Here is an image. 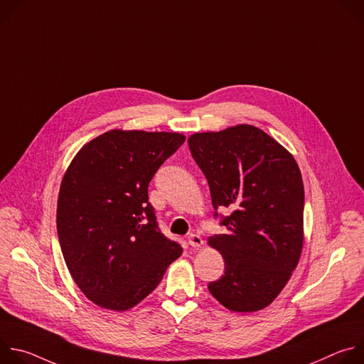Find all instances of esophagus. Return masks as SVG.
Wrapping results in <instances>:
<instances>
[{"label": "esophagus", "mask_w": 364, "mask_h": 364, "mask_svg": "<svg viewBox=\"0 0 364 364\" xmlns=\"http://www.w3.org/2000/svg\"><path fill=\"white\" fill-rule=\"evenodd\" d=\"M188 243H190V246L191 247H194V249H198L201 245H203V239H201V236L200 235H190L188 236Z\"/></svg>", "instance_id": "1"}]
</instances>
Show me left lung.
I'll return each mask as SVG.
<instances>
[{"label": "left lung", "mask_w": 364, "mask_h": 364, "mask_svg": "<svg viewBox=\"0 0 364 364\" xmlns=\"http://www.w3.org/2000/svg\"><path fill=\"white\" fill-rule=\"evenodd\" d=\"M228 232L209 237L225 275L209 284L228 309L255 313L284 289L304 245V184L292 154L262 129L242 124L188 136ZM218 216V212L215 213Z\"/></svg>", "instance_id": "1"}]
</instances>
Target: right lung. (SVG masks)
Masks as SVG:
<instances>
[{
    "instance_id": "right-lung-1",
    "label": "right lung",
    "mask_w": 364,
    "mask_h": 364,
    "mask_svg": "<svg viewBox=\"0 0 364 364\" xmlns=\"http://www.w3.org/2000/svg\"><path fill=\"white\" fill-rule=\"evenodd\" d=\"M184 141L178 132L112 129L85 144L68 167L58 235L73 281L93 304L135 306L183 253L159 230L148 184Z\"/></svg>"
}]
</instances>
